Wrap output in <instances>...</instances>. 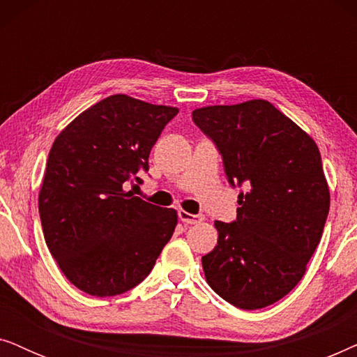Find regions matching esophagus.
Segmentation results:
<instances>
[{
  "instance_id": "esophagus-1",
  "label": "esophagus",
  "mask_w": 357,
  "mask_h": 357,
  "mask_svg": "<svg viewBox=\"0 0 357 357\" xmlns=\"http://www.w3.org/2000/svg\"><path fill=\"white\" fill-rule=\"evenodd\" d=\"M178 219L183 224H199L204 219V216L203 214H190L187 211H183V209H180Z\"/></svg>"
}]
</instances>
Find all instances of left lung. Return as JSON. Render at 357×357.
Returning a JSON list of instances; mask_svg holds the SVG:
<instances>
[{
  "instance_id": "1",
  "label": "left lung",
  "mask_w": 357,
  "mask_h": 357,
  "mask_svg": "<svg viewBox=\"0 0 357 357\" xmlns=\"http://www.w3.org/2000/svg\"><path fill=\"white\" fill-rule=\"evenodd\" d=\"M222 155L238 195L237 219L216 221L218 245L202 258L211 289L229 304H275L304 276L324 234L330 192L315 141L268 100L193 110Z\"/></svg>"
}]
</instances>
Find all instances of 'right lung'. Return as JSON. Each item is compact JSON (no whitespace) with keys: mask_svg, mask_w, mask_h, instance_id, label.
<instances>
[{"mask_svg":"<svg viewBox=\"0 0 357 357\" xmlns=\"http://www.w3.org/2000/svg\"><path fill=\"white\" fill-rule=\"evenodd\" d=\"M178 109L125 94L76 116L53 143L38 195L47 247L77 289L110 297L153 270L177 211L126 192L148 172L149 153Z\"/></svg>","mask_w":357,"mask_h":357,"instance_id":"1","label":"right lung"}]
</instances>
